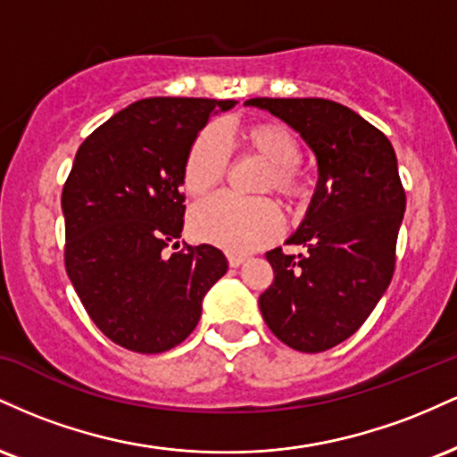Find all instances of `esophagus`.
<instances>
[{"label": "esophagus", "instance_id": "1", "mask_svg": "<svg viewBox=\"0 0 457 457\" xmlns=\"http://www.w3.org/2000/svg\"><path fill=\"white\" fill-rule=\"evenodd\" d=\"M228 262H229V266H232V269H238V266L245 264L246 258H245V255H240V253H229Z\"/></svg>", "mask_w": 457, "mask_h": 457}]
</instances>
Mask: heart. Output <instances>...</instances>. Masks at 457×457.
<instances>
[{"label":"heart","instance_id":"1","mask_svg":"<svg viewBox=\"0 0 457 457\" xmlns=\"http://www.w3.org/2000/svg\"><path fill=\"white\" fill-rule=\"evenodd\" d=\"M251 150L270 165L266 188L283 197H296L301 182L295 167L301 159L296 139L279 124H258L245 133ZM229 148L223 130L208 127L197 135L185 161V187L193 195L212 191L228 170ZM283 217L272 199H243L219 193L197 204L191 212V229L197 238L206 240L232 253H249L269 245L281 232Z\"/></svg>","mask_w":457,"mask_h":457}]
</instances>
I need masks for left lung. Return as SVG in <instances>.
<instances>
[{
    "mask_svg": "<svg viewBox=\"0 0 457 457\" xmlns=\"http://www.w3.org/2000/svg\"><path fill=\"white\" fill-rule=\"evenodd\" d=\"M301 135L316 156L318 182L287 245L305 253H266L275 281L260 312L277 339L298 353H324L359 330L389 287L406 211L391 141L327 98H251Z\"/></svg>",
    "mask_w": 457,
    "mask_h": 457,
    "instance_id": "left-lung-1",
    "label": "left lung"
}]
</instances>
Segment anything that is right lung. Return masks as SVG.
<instances>
[{
	"instance_id": "add662e5",
	"label": "right lung",
	"mask_w": 457,
	"mask_h": 457,
	"mask_svg": "<svg viewBox=\"0 0 457 457\" xmlns=\"http://www.w3.org/2000/svg\"><path fill=\"white\" fill-rule=\"evenodd\" d=\"M234 101L144 98L79 145L62 191L66 272L92 322L122 348L159 354L185 342L206 292L228 272L212 245L178 246L185 161L212 113Z\"/></svg>"
}]
</instances>
